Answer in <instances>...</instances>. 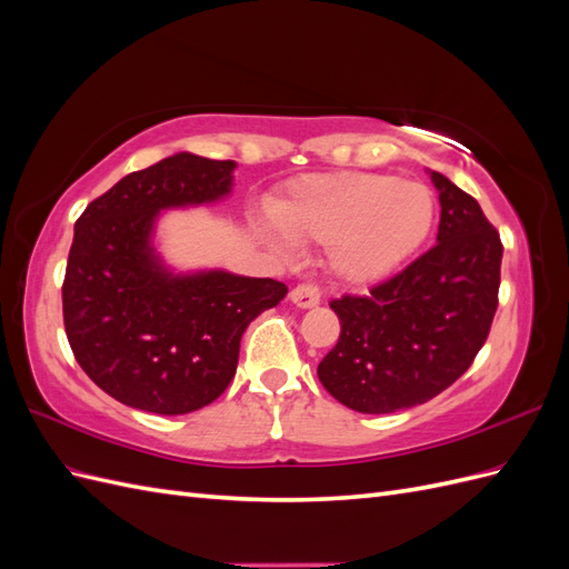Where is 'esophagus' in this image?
<instances>
[{
	"label": "esophagus",
	"instance_id": "34e87169",
	"mask_svg": "<svg viewBox=\"0 0 569 569\" xmlns=\"http://www.w3.org/2000/svg\"><path fill=\"white\" fill-rule=\"evenodd\" d=\"M289 297L299 308H313L320 303V289L316 284H299L291 289Z\"/></svg>",
	"mask_w": 569,
	"mask_h": 569
}]
</instances>
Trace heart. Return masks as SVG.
Wrapping results in <instances>:
<instances>
[{
  "instance_id": "obj_1",
  "label": "heart",
  "mask_w": 569,
  "mask_h": 569,
  "mask_svg": "<svg viewBox=\"0 0 569 569\" xmlns=\"http://www.w3.org/2000/svg\"><path fill=\"white\" fill-rule=\"evenodd\" d=\"M270 213L295 242L330 244L332 268L343 280L375 282L422 247L437 206L422 182L343 170L295 182Z\"/></svg>"
}]
</instances>
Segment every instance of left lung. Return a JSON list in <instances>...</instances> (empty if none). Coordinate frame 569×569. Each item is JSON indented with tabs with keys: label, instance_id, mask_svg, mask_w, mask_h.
<instances>
[{
	"label": "left lung",
	"instance_id": "8db88e82",
	"mask_svg": "<svg viewBox=\"0 0 569 569\" xmlns=\"http://www.w3.org/2000/svg\"><path fill=\"white\" fill-rule=\"evenodd\" d=\"M441 220L437 244L370 295L330 308L341 335L318 377L358 412L406 410L449 389L485 347L498 308L503 244L479 203L432 170Z\"/></svg>",
	"mask_w": 569,
	"mask_h": 569
}]
</instances>
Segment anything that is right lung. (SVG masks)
Wrapping results in <instances>:
<instances>
[{"label": "right lung", "mask_w": 569, "mask_h": 569, "mask_svg": "<svg viewBox=\"0 0 569 569\" xmlns=\"http://www.w3.org/2000/svg\"><path fill=\"white\" fill-rule=\"evenodd\" d=\"M234 161L176 153L126 176L76 222L61 287L73 356L116 401L184 416L216 401L237 372L239 341L287 287L226 270L173 274L151 247L163 209L211 203Z\"/></svg>", "instance_id": "right-lung-1"}]
</instances>
